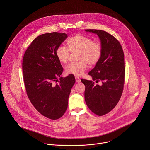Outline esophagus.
<instances>
[{
    "label": "esophagus",
    "instance_id": "esophagus-1",
    "mask_svg": "<svg viewBox=\"0 0 150 150\" xmlns=\"http://www.w3.org/2000/svg\"><path fill=\"white\" fill-rule=\"evenodd\" d=\"M75 79H76V82H77V83H80V82L81 80H80V79L79 77H75Z\"/></svg>",
    "mask_w": 150,
    "mask_h": 150
}]
</instances>
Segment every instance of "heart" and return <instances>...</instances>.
<instances>
[{
    "label": "heart",
    "mask_w": 150,
    "mask_h": 150,
    "mask_svg": "<svg viewBox=\"0 0 150 150\" xmlns=\"http://www.w3.org/2000/svg\"><path fill=\"white\" fill-rule=\"evenodd\" d=\"M67 47L59 45L57 47L55 55L59 61L66 64L70 56V52L76 54L77 62L71 63L65 67V72L67 74L81 76L89 66L96 64L102 54V47L100 43L92 41L88 37L77 35L70 38L67 42Z\"/></svg>",
    "instance_id": "1"
}]
</instances>
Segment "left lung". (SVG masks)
I'll use <instances>...</instances> for the list:
<instances>
[{
  "label": "left lung",
  "mask_w": 150,
  "mask_h": 150,
  "mask_svg": "<svg viewBox=\"0 0 150 150\" xmlns=\"http://www.w3.org/2000/svg\"><path fill=\"white\" fill-rule=\"evenodd\" d=\"M86 31L97 34L101 41V58L88 74L93 81L102 84L95 85L92 81L83 79L81 81L86 86L87 106L94 114L102 116L115 107L122 95L125 74L124 54L118 40L107 32L96 29Z\"/></svg>",
  "instance_id": "obj_1"
}]
</instances>
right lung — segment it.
Listing matches in <instances>:
<instances>
[{"label":"right lung","instance_id":"add662e5","mask_svg":"<svg viewBox=\"0 0 150 150\" xmlns=\"http://www.w3.org/2000/svg\"><path fill=\"white\" fill-rule=\"evenodd\" d=\"M67 37L66 33H47L38 36L26 49L22 59L24 84L29 99L43 116L60 118L66 111L76 80L62 77L64 69L55 51ZM59 79V83H54Z\"/></svg>","mask_w":150,"mask_h":150}]
</instances>
